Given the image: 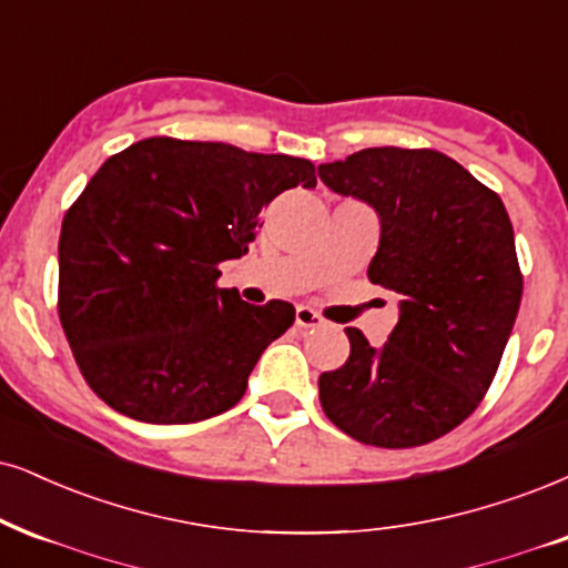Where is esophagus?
Listing matches in <instances>:
<instances>
[{
	"mask_svg": "<svg viewBox=\"0 0 568 568\" xmlns=\"http://www.w3.org/2000/svg\"><path fill=\"white\" fill-rule=\"evenodd\" d=\"M295 324L300 328H316V326H324V318H321L316 311H311V307L300 305L295 311Z\"/></svg>",
	"mask_w": 568,
	"mask_h": 568,
	"instance_id": "obj_1",
	"label": "esophagus"
}]
</instances>
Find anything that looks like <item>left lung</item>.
<instances>
[{
	"mask_svg": "<svg viewBox=\"0 0 568 568\" xmlns=\"http://www.w3.org/2000/svg\"><path fill=\"white\" fill-rule=\"evenodd\" d=\"M379 213L368 278L400 295L384 347L345 328L349 358L318 379L328 422L363 445L418 447L464 424L498 374L524 276L506 205L437 150L371 146L318 165Z\"/></svg>",
	"mask_w": 568,
	"mask_h": 568,
	"instance_id": "1",
	"label": "left lung"
}]
</instances>
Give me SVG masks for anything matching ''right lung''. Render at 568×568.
I'll list each match as a JSON object with an SVG mask.
<instances>
[{
    "mask_svg": "<svg viewBox=\"0 0 568 568\" xmlns=\"http://www.w3.org/2000/svg\"><path fill=\"white\" fill-rule=\"evenodd\" d=\"M316 186V165L223 142L152 136L108 158L60 231L58 313L100 400L146 424H194L242 400L263 349L295 324L284 300L219 286L261 210Z\"/></svg>",
    "mask_w": 568,
    "mask_h": 568,
    "instance_id": "add662e5",
    "label": "right lung"
}]
</instances>
